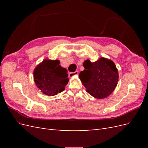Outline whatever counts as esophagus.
Returning a JSON list of instances; mask_svg holds the SVG:
<instances>
[{
	"label": "esophagus",
	"mask_w": 148,
	"mask_h": 148,
	"mask_svg": "<svg viewBox=\"0 0 148 148\" xmlns=\"http://www.w3.org/2000/svg\"><path fill=\"white\" fill-rule=\"evenodd\" d=\"M78 75V71H75V72H70V73H69V76L70 78H72V77H75V76Z\"/></svg>",
	"instance_id": "esophagus-1"
}]
</instances>
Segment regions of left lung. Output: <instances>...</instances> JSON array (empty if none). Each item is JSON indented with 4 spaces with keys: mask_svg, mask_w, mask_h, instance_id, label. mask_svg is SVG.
<instances>
[{
    "mask_svg": "<svg viewBox=\"0 0 148 148\" xmlns=\"http://www.w3.org/2000/svg\"><path fill=\"white\" fill-rule=\"evenodd\" d=\"M85 69L79 73V78L86 92L97 99H104L110 95L119 82V71L114 62L105 57L91 62H83Z\"/></svg>",
    "mask_w": 148,
    "mask_h": 148,
    "instance_id": "1",
    "label": "left lung"
}]
</instances>
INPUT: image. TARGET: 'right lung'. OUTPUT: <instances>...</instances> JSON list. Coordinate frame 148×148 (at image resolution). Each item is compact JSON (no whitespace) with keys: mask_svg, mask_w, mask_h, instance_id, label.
<instances>
[{"mask_svg":"<svg viewBox=\"0 0 148 148\" xmlns=\"http://www.w3.org/2000/svg\"><path fill=\"white\" fill-rule=\"evenodd\" d=\"M33 77L36 86L44 95L50 96L64 91L69 81L67 70L60 65L59 60H43L36 66Z\"/></svg>","mask_w":148,"mask_h":148,"instance_id":"obj_1","label":"right lung"}]
</instances>
